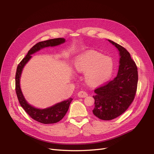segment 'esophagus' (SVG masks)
Here are the masks:
<instances>
[{
	"label": "esophagus",
	"mask_w": 154,
	"mask_h": 154,
	"mask_svg": "<svg viewBox=\"0 0 154 154\" xmlns=\"http://www.w3.org/2000/svg\"><path fill=\"white\" fill-rule=\"evenodd\" d=\"M78 96L80 97H85L88 96L87 93L85 91H80L78 93Z\"/></svg>",
	"instance_id": "34e87169"
}]
</instances>
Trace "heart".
<instances>
[{"mask_svg": "<svg viewBox=\"0 0 154 154\" xmlns=\"http://www.w3.org/2000/svg\"><path fill=\"white\" fill-rule=\"evenodd\" d=\"M74 67L77 72L86 73L85 81L91 86L103 84L109 80L114 71L112 59L94 51L79 56Z\"/></svg>", "mask_w": 154, "mask_h": 154, "instance_id": "obj_1", "label": "heart"}]
</instances>
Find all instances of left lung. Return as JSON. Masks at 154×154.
I'll return each instance as SVG.
<instances>
[{
	"instance_id": "obj_1",
	"label": "left lung",
	"mask_w": 154,
	"mask_h": 154,
	"mask_svg": "<svg viewBox=\"0 0 154 154\" xmlns=\"http://www.w3.org/2000/svg\"><path fill=\"white\" fill-rule=\"evenodd\" d=\"M108 41L117 48L120 58L117 76L94 90L92 112L102 120L115 119L127 110L134 101L138 82L137 66L127 50L113 41Z\"/></svg>"
}]
</instances>
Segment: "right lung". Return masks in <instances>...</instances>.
Instances as JSON below:
<instances>
[{
	"instance_id": "add662e5",
	"label": "right lung",
	"mask_w": 154,
	"mask_h": 154,
	"mask_svg": "<svg viewBox=\"0 0 154 154\" xmlns=\"http://www.w3.org/2000/svg\"><path fill=\"white\" fill-rule=\"evenodd\" d=\"M66 42V39L63 38L50 39L35 44L27 53L24 58L18 65L15 76V90L18 101L23 109L35 121L44 124L56 123L61 120L69 108L72 99L71 97L64 100L58 103H56L51 106L45 109L36 108L34 106L29 104L27 101L22 92L20 88V77L21 74L26 63L32 58V54L38 52L40 50L48 47H54L60 45Z\"/></svg>"
}]
</instances>
